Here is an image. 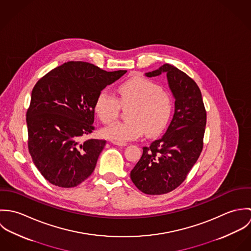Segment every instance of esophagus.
Segmentation results:
<instances>
[{"instance_id": "obj_1", "label": "esophagus", "mask_w": 251, "mask_h": 251, "mask_svg": "<svg viewBox=\"0 0 251 251\" xmlns=\"http://www.w3.org/2000/svg\"><path fill=\"white\" fill-rule=\"evenodd\" d=\"M114 145H116V146H120V147H125V146H126V143H120V142H113Z\"/></svg>"}]
</instances>
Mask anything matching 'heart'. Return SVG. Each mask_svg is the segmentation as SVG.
Instances as JSON below:
<instances>
[{
	"label": "heart",
	"mask_w": 251,
	"mask_h": 251,
	"mask_svg": "<svg viewBox=\"0 0 251 251\" xmlns=\"http://www.w3.org/2000/svg\"><path fill=\"white\" fill-rule=\"evenodd\" d=\"M117 92L119 100L102 91L95 102L96 113L104 124L117 119L121 105L131 106L127 111V121L113 123L102 129L105 138L125 143L140 137L145 131L148 136H153L165 128L172 115L173 101L160 85L134 77L122 83Z\"/></svg>",
	"instance_id": "1"
}]
</instances>
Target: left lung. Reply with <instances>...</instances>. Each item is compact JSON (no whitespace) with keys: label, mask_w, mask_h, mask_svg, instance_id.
Returning <instances> with one entry per match:
<instances>
[{"label":"left lung","mask_w":251,"mask_h":251,"mask_svg":"<svg viewBox=\"0 0 251 251\" xmlns=\"http://www.w3.org/2000/svg\"><path fill=\"white\" fill-rule=\"evenodd\" d=\"M166 74L175 99L173 119L158 140L144 147L130 179L143 193L159 195L178 187L197 161L202 149L207 113L197 84L169 64L147 72V77Z\"/></svg>","instance_id":"8db88e82"}]
</instances>
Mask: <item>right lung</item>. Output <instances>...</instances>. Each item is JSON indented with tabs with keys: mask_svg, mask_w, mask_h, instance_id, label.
<instances>
[{
	"mask_svg": "<svg viewBox=\"0 0 251 251\" xmlns=\"http://www.w3.org/2000/svg\"><path fill=\"white\" fill-rule=\"evenodd\" d=\"M126 72L68 62L37 81L26 118L28 147L36 168L49 182L70 188L92 175L106 141L80 143L79 139L95 129L99 94Z\"/></svg>",
	"mask_w": 251,
	"mask_h": 251,
	"instance_id": "1",
	"label": "right lung"
}]
</instances>
